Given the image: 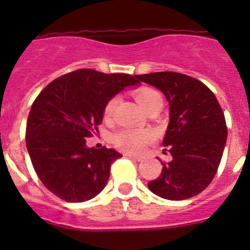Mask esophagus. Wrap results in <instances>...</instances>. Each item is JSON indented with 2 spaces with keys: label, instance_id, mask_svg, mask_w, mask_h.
I'll return each mask as SVG.
<instances>
[{
  "label": "esophagus",
  "instance_id": "esophagus-1",
  "mask_svg": "<svg viewBox=\"0 0 250 250\" xmlns=\"http://www.w3.org/2000/svg\"><path fill=\"white\" fill-rule=\"evenodd\" d=\"M125 155L129 156L130 159H134V160H136V161H141V160H143V156L135 155V154H131V152H126Z\"/></svg>",
  "mask_w": 250,
  "mask_h": 250
}]
</instances>
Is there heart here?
<instances>
[{
  "label": "heart",
  "mask_w": 250,
  "mask_h": 250,
  "mask_svg": "<svg viewBox=\"0 0 250 250\" xmlns=\"http://www.w3.org/2000/svg\"><path fill=\"white\" fill-rule=\"evenodd\" d=\"M136 101L146 111L150 107L155 105H163V98L160 92L151 87H140L134 92ZM118 104V98L110 99L104 107V116L110 118L115 110V106ZM154 140V134L149 130H135V129H123L116 132L112 138L114 144L119 149L126 150V151L139 152L144 150L147 145Z\"/></svg>",
  "instance_id": "heart-1"
}]
</instances>
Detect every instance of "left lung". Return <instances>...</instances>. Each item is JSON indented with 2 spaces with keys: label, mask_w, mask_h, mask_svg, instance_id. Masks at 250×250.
I'll use <instances>...</instances> for the list:
<instances>
[{
  "label": "left lung",
  "mask_w": 250,
  "mask_h": 250,
  "mask_svg": "<svg viewBox=\"0 0 250 250\" xmlns=\"http://www.w3.org/2000/svg\"><path fill=\"white\" fill-rule=\"evenodd\" d=\"M135 77L139 83L160 90L170 106L163 144L171 160L161 163L160 176L147 187L167 200L198 195L215 176L228 136L224 112L215 95L202 81L179 72H151Z\"/></svg>",
  "instance_id": "obj_1"
}]
</instances>
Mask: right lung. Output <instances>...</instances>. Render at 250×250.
I'll return each mask as SVG.
<instances>
[{"label":"right lung","instance_id":"add662e5","mask_svg":"<svg viewBox=\"0 0 250 250\" xmlns=\"http://www.w3.org/2000/svg\"><path fill=\"white\" fill-rule=\"evenodd\" d=\"M136 83L131 75L80 68L57 77L34 101L26 146L40 180L60 199L83 203L105 188L110 167L123 155L105 146L90 149L86 139L98 131L106 103Z\"/></svg>","mask_w":250,"mask_h":250}]
</instances>
